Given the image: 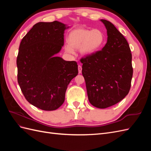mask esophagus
Here are the masks:
<instances>
[{
    "label": "esophagus",
    "instance_id": "34e87169",
    "mask_svg": "<svg viewBox=\"0 0 151 151\" xmlns=\"http://www.w3.org/2000/svg\"><path fill=\"white\" fill-rule=\"evenodd\" d=\"M78 71H79V74H81V72H82V67L80 65L78 66Z\"/></svg>",
    "mask_w": 151,
    "mask_h": 151
}]
</instances>
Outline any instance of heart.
<instances>
[{"instance_id": "obj_1", "label": "heart", "mask_w": 151, "mask_h": 151, "mask_svg": "<svg viewBox=\"0 0 151 151\" xmlns=\"http://www.w3.org/2000/svg\"><path fill=\"white\" fill-rule=\"evenodd\" d=\"M104 42V35L98 29L92 30L77 28L72 31L67 37L68 45L65 51L68 54H74V50L79 49L80 53L84 56L92 55L101 48Z\"/></svg>"}]
</instances>
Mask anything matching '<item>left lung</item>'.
<instances>
[{
    "instance_id": "8db88e82",
    "label": "left lung",
    "mask_w": 151,
    "mask_h": 151,
    "mask_svg": "<svg viewBox=\"0 0 151 151\" xmlns=\"http://www.w3.org/2000/svg\"><path fill=\"white\" fill-rule=\"evenodd\" d=\"M107 30V43L100 51L82 58V73L93 106L106 108L129 93L133 75L132 53L124 36L111 22L101 19Z\"/></svg>"
}]
</instances>
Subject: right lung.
Masks as SVG:
<instances>
[{
  "label": "right lung",
  "mask_w": 151,
  "mask_h": 151,
  "mask_svg": "<svg viewBox=\"0 0 151 151\" xmlns=\"http://www.w3.org/2000/svg\"><path fill=\"white\" fill-rule=\"evenodd\" d=\"M68 28L57 21L38 22L19 45L18 84L27 101L43 110H55L61 106L68 84L78 74L76 62L55 55L63 46L64 31Z\"/></svg>",
  "instance_id": "obj_1"
}]
</instances>
